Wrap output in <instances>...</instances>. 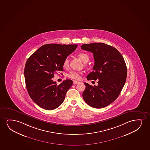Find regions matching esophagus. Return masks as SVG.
Masks as SVG:
<instances>
[{
	"mask_svg": "<svg viewBox=\"0 0 150 150\" xmlns=\"http://www.w3.org/2000/svg\"><path fill=\"white\" fill-rule=\"evenodd\" d=\"M79 83V82L77 81H75V80L73 81V84H77Z\"/></svg>",
	"mask_w": 150,
	"mask_h": 150,
	"instance_id": "1",
	"label": "esophagus"
}]
</instances>
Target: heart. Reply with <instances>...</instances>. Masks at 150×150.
<instances>
[{
    "label": "heart",
    "instance_id": "b5f03b06",
    "mask_svg": "<svg viewBox=\"0 0 150 150\" xmlns=\"http://www.w3.org/2000/svg\"><path fill=\"white\" fill-rule=\"evenodd\" d=\"M77 56L83 62H88L89 59L88 55L84 53H78ZM69 60L68 58L67 57L64 59L63 62V67L64 68H67L69 66ZM67 76L68 78L72 79H74V80H78L81 77L80 73L77 72V71H72L69 72V73L67 74Z\"/></svg>",
    "mask_w": 150,
    "mask_h": 150
}]
</instances>
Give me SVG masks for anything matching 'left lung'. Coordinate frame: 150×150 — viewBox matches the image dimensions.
Segmentation results:
<instances>
[{"instance_id": "obj_1", "label": "left lung", "mask_w": 150, "mask_h": 150, "mask_svg": "<svg viewBox=\"0 0 150 150\" xmlns=\"http://www.w3.org/2000/svg\"><path fill=\"white\" fill-rule=\"evenodd\" d=\"M82 49L93 53V71L87 76L88 80L98 79V85L84 83V100L90 106L102 108L119 97L126 80L127 69L124 59L115 47L102 43L85 44Z\"/></svg>"}]
</instances>
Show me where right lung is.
<instances>
[{
	"label": "right lung",
	"instance_id": "obj_1",
	"mask_svg": "<svg viewBox=\"0 0 150 150\" xmlns=\"http://www.w3.org/2000/svg\"><path fill=\"white\" fill-rule=\"evenodd\" d=\"M77 47L72 44H46L27 59L24 68L27 91L33 102L43 109H56L64 101L72 80L67 79L57 85L52 78L55 73L64 71V60Z\"/></svg>",
	"mask_w": 150,
	"mask_h": 150
}]
</instances>
